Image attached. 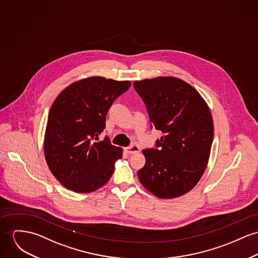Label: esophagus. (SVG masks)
I'll use <instances>...</instances> for the list:
<instances>
[{
    "label": "esophagus",
    "mask_w": 258,
    "mask_h": 258,
    "mask_svg": "<svg viewBox=\"0 0 258 258\" xmlns=\"http://www.w3.org/2000/svg\"><path fill=\"white\" fill-rule=\"evenodd\" d=\"M140 148H139L138 145H132V146H128L125 148V151L128 153V154H135V153H138L139 152Z\"/></svg>",
    "instance_id": "obj_1"
}]
</instances>
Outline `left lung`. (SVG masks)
<instances>
[{
  "instance_id": "left-lung-1",
  "label": "left lung",
  "mask_w": 258,
  "mask_h": 258,
  "mask_svg": "<svg viewBox=\"0 0 258 258\" xmlns=\"http://www.w3.org/2000/svg\"><path fill=\"white\" fill-rule=\"evenodd\" d=\"M134 86L151 124L163 135L157 148L142 150L146 162L139 180L160 199L181 197L197 185L208 164L214 136L210 109L197 89L174 77L137 80Z\"/></svg>"
}]
</instances>
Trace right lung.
Returning a JSON list of instances; mask_svg holds the SVG:
<instances>
[{
	"mask_svg": "<svg viewBox=\"0 0 258 258\" xmlns=\"http://www.w3.org/2000/svg\"><path fill=\"white\" fill-rule=\"evenodd\" d=\"M131 81L92 77L76 81L55 99L48 116L44 155L54 177L80 194L103 186L114 173L122 149L110 139L99 141L106 115Z\"/></svg>",
	"mask_w": 258,
	"mask_h": 258,
	"instance_id": "right-lung-1",
	"label": "right lung"
}]
</instances>
